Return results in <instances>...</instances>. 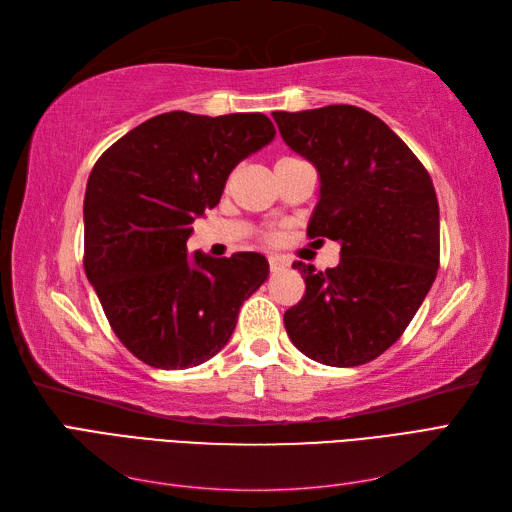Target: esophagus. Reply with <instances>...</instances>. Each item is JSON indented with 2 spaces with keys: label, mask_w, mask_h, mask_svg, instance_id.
<instances>
[{
  "label": "esophagus",
  "mask_w": 512,
  "mask_h": 512,
  "mask_svg": "<svg viewBox=\"0 0 512 512\" xmlns=\"http://www.w3.org/2000/svg\"><path fill=\"white\" fill-rule=\"evenodd\" d=\"M286 267H288V260L286 258H282V256H269V269H271V273H277V271H282Z\"/></svg>",
  "instance_id": "esophagus-1"
}]
</instances>
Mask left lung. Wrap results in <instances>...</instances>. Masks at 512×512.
Here are the masks:
<instances>
[{"label":"left lung","instance_id":"left-lung-1","mask_svg":"<svg viewBox=\"0 0 512 512\" xmlns=\"http://www.w3.org/2000/svg\"><path fill=\"white\" fill-rule=\"evenodd\" d=\"M284 143L312 162L320 200L309 239L342 245L339 265L294 262L303 299L284 314L290 342L331 367L374 361L406 331L440 267V209L425 166L382 119L331 104L273 113Z\"/></svg>","mask_w":512,"mask_h":512}]
</instances>
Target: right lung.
<instances>
[{
	"mask_svg": "<svg viewBox=\"0 0 512 512\" xmlns=\"http://www.w3.org/2000/svg\"><path fill=\"white\" fill-rule=\"evenodd\" d=\"M262 113H162L98 158L85 190V273L115 335L156 369L218 354L243 301L265 284L256 252L188 256L192 222L220 203L228 175L269 145Z\"/></svg>",
	"mask_w": 512,
	"mask_h": 512,
	"instance_id": "obj_1",
	"label": "right lung"
}]
</instances>
